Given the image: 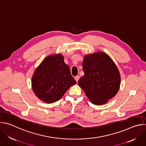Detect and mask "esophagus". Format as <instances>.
<instances>
[{
	"label": "esophagus",
	"mask_w": 146,
	"mask_h": 146,
	"mask_svg": "<svg viewBox=\"0 0 146 146\" xmlns=\"http://www.w3.org/2000/svg\"><path fill=\"white\" fill-rule=\"evenodd\" d=\"M79 78H80V76H78V75L75 76V77H74V79H75V80H76L77 82H78Z\"/></svg>",
	"instance_id": "34e87169"
}]
</instances>
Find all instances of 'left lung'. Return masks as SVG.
I'll return each instance as SVG.
<instances>
[{"instance_id": "1", "label": "left lung", "mask_w": 146, "mask_h": 146, "mask_svg": "<svg viewBox=\"0 0 146 146\" xmlns=\"http://www.w3.org/2000/svg\"><path fill=\"white\" fill-rule=\"evenodd\" d=\"M82 69L84 75L78 84L93 104L103 105L115 96L119 89L120 74L107 54L98 52L85 55Z\"/></svg>"}]
</instances>
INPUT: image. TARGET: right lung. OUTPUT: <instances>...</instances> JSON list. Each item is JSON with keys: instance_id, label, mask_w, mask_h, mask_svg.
<instances>
[{"instance_id": "1", "label": "right lung", "mask_w": 146, "mask_h": 146, "mask_svg": "<svg viewBox=\"0 0 146 146\" xmlns=\"http://www.w3.org/2000/svg\"><path fill=\"white\" fill-rule=\"evenodd\" d=\"M76 84L64 56L58 54L47 56L35 71L32 87L36 96L47 103L59 100Z\"/></svg>"}]
</instances>
